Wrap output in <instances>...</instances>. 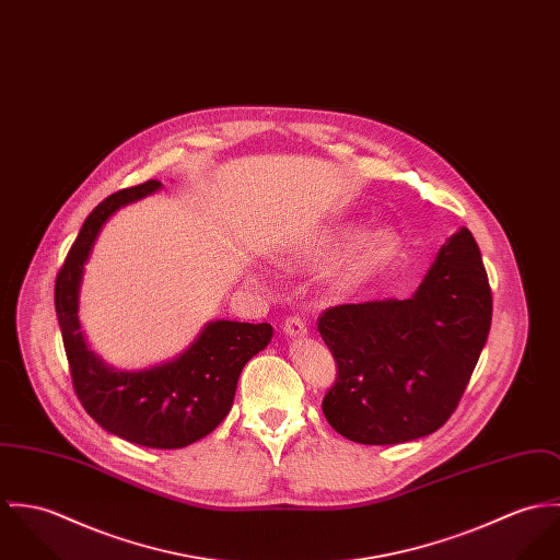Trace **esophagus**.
Instances as JSON below:
<instances>
[{"mask_svg": "<svg viewBox=\"0 0 560 560\" xmlns=\"http://www.w3.org/2000/svg\"><path fill=\"white\" fill-rule=\"evenodd\" d=\"M283 332L290 337H305L307 335V324L301 315H288L283 322Z\"/></svg>", "mask_w": 560, "mask_h": 560, "instance_id": "esophagus-1", "label": "esophagus"}]
</instances>
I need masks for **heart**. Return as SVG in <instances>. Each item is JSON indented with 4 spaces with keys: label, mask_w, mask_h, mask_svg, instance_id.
Here are the masks:
<instances>
[{
    "label": "heart",
    "mask_w": 560,
    "mask_h": 560,
    "mask_svg": "<svg viewBox=\"0 0 560 560\" xmlns=\"http://www.w3.org/2000/svg\"><path fill=\"white\" fill-rule=\"evenodd\" d=\"M341 247L343 250L330 268V281L337 290H357L393 257L397 249V234L386 225L357 234L354 223H332L303 243L301 257L305 261H322Z\"/></svg>",
    "instance_id": "obj_1"
}]
</instances>
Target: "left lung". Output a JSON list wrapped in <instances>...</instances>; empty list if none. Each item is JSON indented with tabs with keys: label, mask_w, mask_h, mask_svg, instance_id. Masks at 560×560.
<instances>
[{
	"label": "left lung",
	"mask_w": 560,
	"mask_h": 560,
	"mask_svg": "<svg viewBox=\"0 0 560 560\" xmlns=\"http://www.w3.org/2000/svg\"><path fill=\"white\" fill-rule=\"evenodd\" d=\"M492 326V290L472 234L438 253L412 299L337 305L317 317L337 380L322 410L361 444L434 434L455 412Z\"/></svg>",
	"instance_id": "1"
}]
</instances>
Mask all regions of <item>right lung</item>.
<instances>
[{
	"mask_svg": "<svg viewBox=\"0 0 560 560\" xmlns=\"http://www.w3.org/2000/svg\"><path fill=\"white\" fill-rule=\"evenodd\" d=\"M161 187L148 180L103 199L85 219L56 277V313L72 388L85 412L109 434L150 448H183L228 417L243 368L264 350L272 326L210 322L183 357L145 372H116L88 350L79 317L83 264L105 221Z\"/></svg>",
	"mask_w": 560,
	"mask_h": 560,
	"instance_id": "1",
	"label": "right lung"
}]
</instances>
